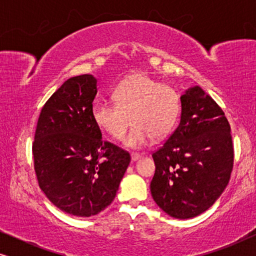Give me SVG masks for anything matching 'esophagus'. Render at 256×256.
Here are the masks:
<instances>
[{
  "label": "esophagus",
  "instance_id": "obj_1",
  "mask_svg": "<svg viewBox=\"0 0 256 256\" xmlns=\"http://www.w3.org/2000/svg\"><path fill=\"white\" fill-rule=\"evenodd\" d=\"M130 156H132V160H138L142 157L141 155H140V154H136V152H132Z\"/></svg>",
  "mask_w": 256,
  "mask_h": 256
}]
</instances>
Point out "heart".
Returning <instances> with one entry per match:
<instances>
[{"label": "heart", "mask_w": 256, "mask_h": 256, "mask_svg": "<svg viewBox=\"0 0 256 256\" xmlns=\"http://www.w3.org/2000/svg\"><path fill=\"white\" fill-rule=\"evenodd\" d=\"M115 104L99 102L92 108V118L99 128L113 140H122L134 124L126 146L141 148L150 138L169 135L180 110V96L174 87L152 76L136 73L127 76L113 92Z\"/></svg>", "instance_id": "1"}]
</instances>
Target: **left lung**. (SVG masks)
<instances>
[{
	"label": "left lung",
	"mask_w": 256,
	"mask_h": 256,
	"mask_svg": "<svg viewBox=\"0 0 256 256\" xmlns=\"http://www.w3.org/2000/svg\"><path fill=\"white\" fill-rule=\"evenodd\" d=\"M180 126L152 152L150 191L170 216L194 218L211 208L228 184L234 149L222 108L199 86L180 96Z\"/></svg>",
	"instance_id": "1"
}]
</instances>
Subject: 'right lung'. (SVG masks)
Masks as SVG:
<instances>
[{"label": "right lung", "mask_w": 256, "mask_h": 256, "mask_svg": "<svg viewBox=\"0 0 256 256\" xmlns=\"http://www.w3.org/2000/svg\"><path fill=\"white\" fill-rule=\"evenodd\" d=\"M96 79L66 80L42 108L32 143L38 184L68 214L90 216L114 200L130 155L102 134L92 118Z\"/></svg>", "instance_id": "1"}]
</instances>
